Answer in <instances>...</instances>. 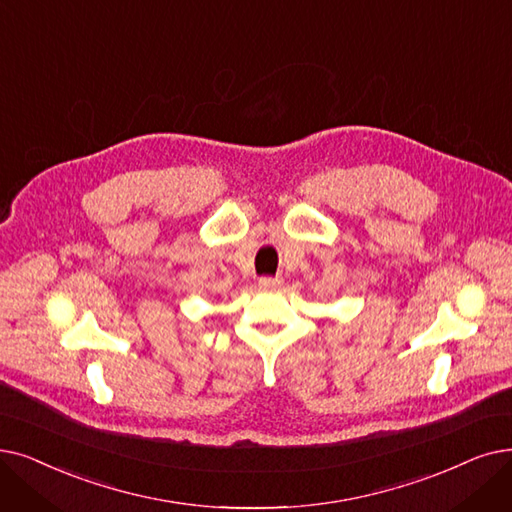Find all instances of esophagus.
Instances as JSON below:
<instances>
[{"label": "esophagus", "instance_id": "1", "mask_svg": "<svg viewBox=\"0 0 512 512\" xmlns=\"http://www.w3.org/2000/svg\"><path fill=\"white\" fill-rule=\"evenodd\" d=\"M280 284H282L280 278H259L261 291H276V288H280Z\"/></svg>", "mask_w": 512, "mask_h": 512}]
</instances>
